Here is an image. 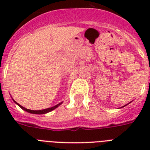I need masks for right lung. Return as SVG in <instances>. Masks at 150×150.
<instances>
[{
    "mask_svg": "<svg viewBox=\"0 0 150 150\" xmlns=\"http://www.w3.org/2000/svg\"><path fill=\"white\" fill-rule=\"evenodd\" d=\"M14 102H15L16 104H18V105L19 106V107H20L22 110L27 111V112H30V113H34V114H44V113H46V112H50V111L53 110H55V108H57V107H59V105H61V104H62V103H60V104H57V105L54 106V107H50V108H47V109H45V110H32L26 109V108L23 107H22V106L19 105V104H18V103H16V102L15 100H14Z\"/></svg>",
    "mask_w": 150,
    "mask_h": 150,
    "instance_id": "obj_1",
    "label": "right lung"
}]
</instances>
